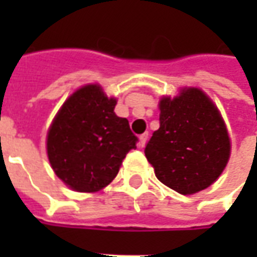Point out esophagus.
<instances>
[{
	"mask_svg": "<svg viewBox=\"0 0 257 257\" xmlns=\"http://www.w3.org/2000/svg\"><path fill=\"white\" fill-rule=\"evenodd\" d=\"M147 138H149V134H143L139 136V147H145L146 142H147Z\"/></svg>",
	"mask_w": 257,
	"mask_h": 257,
	"instance_id": "34e87169",
	"label": "esophagus"
}]
</instances>
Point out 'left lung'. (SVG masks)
I'll return each mask as SVG.
<instances>
[{"label": "left lung", "mask_w": 257, "mask_h": 257, "mask_svg": "<svg viewBox=\"0 0 257 257\" xmlns=\"http://www.w3.org/2000/svg\"><path fill=\"white\" fill-rule=\"evenodd\" d=\"M160 129L145 154L157 179L183 195L215 183L230 158V138L217 107L198 88L160 101Z\"/></svg>", "instance_id": "1"}]
</instances>
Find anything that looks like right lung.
Returning <instances> with one entry per match:
<instances>
[{
    "mask_svg": "<svg viewBox=\"0 0 257 257\" xmlns=\"http://www.w3.org/2000/svg\"><path fill=\"white\" fill-rule=\"evenodd\" d=\"M117 100L99 85H86L64 101L48 131L47 151L59 179L79 193H95L117 176L138 138L126 118L115 115Z\"/></svg>",
    "mask_w": 257,
    "mask_h": 257,
    "instance_id": "obj_1",
    "label": "right lung"
}]
</instances>
